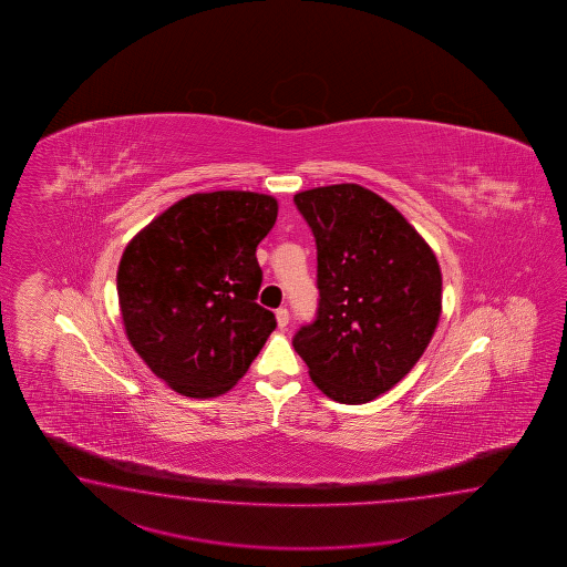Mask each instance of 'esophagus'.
Masks as SVG:
<instances>
[{
  "mask_svg": "<svg viewBox=\"0 0 567 567\" xmlns=\"http://www.w3.org/2000/svg\"><path fill=\"white\" fill-rule=\"evenodd\" d=\"M276 318H278L279 328H286L289 324L288 308H279L278 312H276Z\"/></svg>",
  "mask_w": 567,
  "mask_h": 567,
  "instance_id": "obj_1",
  "label": "esophagus"
}]
</instances>
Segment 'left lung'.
I'll use <instances>...</instances> for the list:
<instances>
[{
  "mask_svg": "<svg viewBox=\"0 0 567 567\" xmlns=\"http://www.w3.org/2000/svg\"><path fill=\"white\" fill-rule=\"evenodd\" d=\"M318 249L320 301L293 349L313 385L359 405L398 385L422 359L442 313L434 251L385 198L359 184L293 196Z\"/></svg>",
  "mask_w": 567,
  "mask_h": 567,
  "instance_id": "1",
  "label": "left lung"
}]
</instances>
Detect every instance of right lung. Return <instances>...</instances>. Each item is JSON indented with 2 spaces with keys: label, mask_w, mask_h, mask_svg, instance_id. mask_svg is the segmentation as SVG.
<instances>
[{
  "label": "right lung",
  "mask_w": 567,
  "mask_h": 567,
  "mask_svg": "<svg viewBox=\"0 0 567 567\" xmlns=\"http://www.w3.org/2000/svg\"><path fill=\"white\" fill-rule=\"evenodd\" d=\"M276 218L267 194H190L127 243L117 269L125 334L176 393H227L276 330L255 301L264 279L255 251Z\"/></svg>",
  "instance_id": "obj_1"
}]
</instances>
